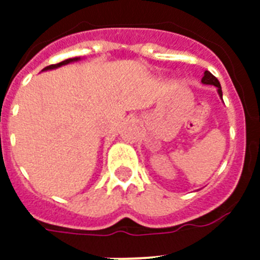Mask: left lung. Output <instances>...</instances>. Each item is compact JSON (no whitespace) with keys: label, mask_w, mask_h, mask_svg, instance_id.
<instances>
[{"label":"left lung","mask_w":260,"mask_h":260,"mask_svg":"<svg viewBox=\"0 0 260 260\" xmlns=\"http://www.w3.org/2000/svg\"><path fill=\"white\" fill-rule=\"evenodd\" d=\"M202 83L204 84H212V86L217 87V92H219V96L222 99V91L221 86H220V82L217 80V78L213 77L210 71H204V77L202 78Z\"/></svg>","instance_id":"1"}]
</instances>
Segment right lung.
Wrapping results in <instances>:
<instances>
[{"label":"right lung","instance_id":"obj_1","mask_svg":"<svg viewBox=\"0 0 260 260\" xmlns=\"http://www.w3.org/2000/svg\"><path fill=\"white\" fill-rule=\"evenodd\" d=\"M78 59H80L79 57H75V58H68V59H65V61L59 62V63H56V65H49V66H47V68L43 69V71H44V70H52V69H57V68H59V66L68 65V63H70V62L78 61Z\"/></svg>","mask_w":260,"mask_h":260}]
</instances>
